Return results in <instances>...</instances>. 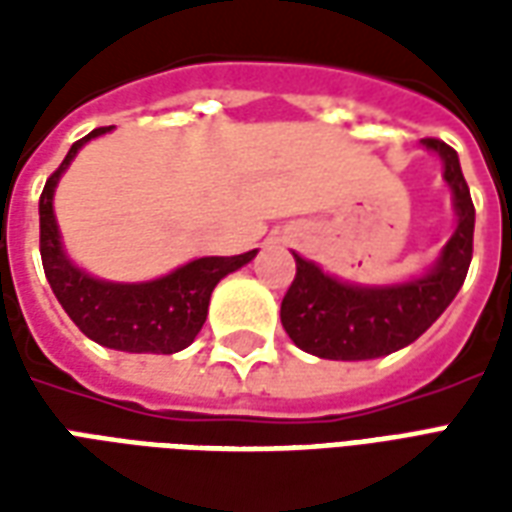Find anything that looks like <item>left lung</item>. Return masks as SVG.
I'll return each instance as SVG.
<instances>
[{"label": "left lung", "instance_id": "obj_1", "mask_svg": "<svg viewBox=\"0 0 512 512\" xmlns=\"http://www.w3.org/2000/svg\"><path fill=\"white\" fill-rule=\"evenodd\" d=\"M441 158L452 191L455 230L433 266L395 285H359L326 274L318 263L296 257V279L282 299V326L301 351L337 362H362L395 354L425 334L458 296L472 263L474 205L458 153L441 139H422Z\"/></svg>", "mask_w": 512, "mask_h": 512}]
</instances>
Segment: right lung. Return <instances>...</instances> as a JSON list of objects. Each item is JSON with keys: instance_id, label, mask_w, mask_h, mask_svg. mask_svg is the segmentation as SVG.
<instances>
[{"instance_id": "right-lung-1", "label": "right lung", "mask_w": 512, "mask_h": 512, "mask_svg": "<svg viewBox=\"0 0 512 512\" xmlns=\"http://www.w3.org/2000/svg\"><path fill=\"white\" fill-rule=\"evenodd\" d=\"M115 126L95 128L73 142L60 169L46 180L40 194V257L54 296L79 329L104 348L126 354H178L194 343L208 318L213 288L233 274L257 249L233 257H197L164 277L147 282H109L87 274L73 263L62 246L60 224L54 216V191L71 167L76 153L95 136Z\"/></svg>"}]
</instances>
